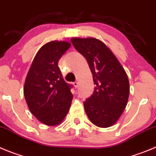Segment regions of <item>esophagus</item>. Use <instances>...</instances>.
<instances>
[{"instance_id":"obj_1","label":"esophagus","mask_w":156,"mask_h":156,"mask_svg":"<svg viewBox=\"0 0 156 156\" xmlns=\"http://www.w3.org/2000/svg\"><path fill=\"white\" fill-rule=\"evenodd\" d=\"M73 86L74 87H75V88H77V87H78V82H76H76H74V83H73Z\"/></svg>"}]
</instances>
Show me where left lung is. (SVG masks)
<instances>
[{"label": "left lung", "mask_w": 156, "mask_h": 156, "mask_svg": "<svg viewBox=\"0 0 156 156\" xmlns=\"http://www.w3.org/2000/svg\"><path fill=\"white\" fill-rule=\"evenodd\" d=\"M71 42L87 60L96 85L83 103L87 116L101 128L118 121L128 103L129 82L125 69L112 50L95 37H73Z\"/></svg>", "instance_id": "left-lung-1"}]
</instances>
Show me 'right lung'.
Returning <instances> with one entry per match:
<instances>
[{
    "label": "right lung",
    "mask_w": 156,
    "mask_h": 156,
    "mask_svg": "<svg viewBox=\"0 0 156 156\" xmlns=\"http://www.w3.org/2000/svg\"><path fill=\"white\" fill-rule=\"evenodd\" d=\"M71 44L53 41L41 47L34 58L23 87L26 103L41 122L54 126L67 115L73 94L62 76L58 61Z\"/></svg>",
    "instance_id": "obj_1"
}]
</instances>
